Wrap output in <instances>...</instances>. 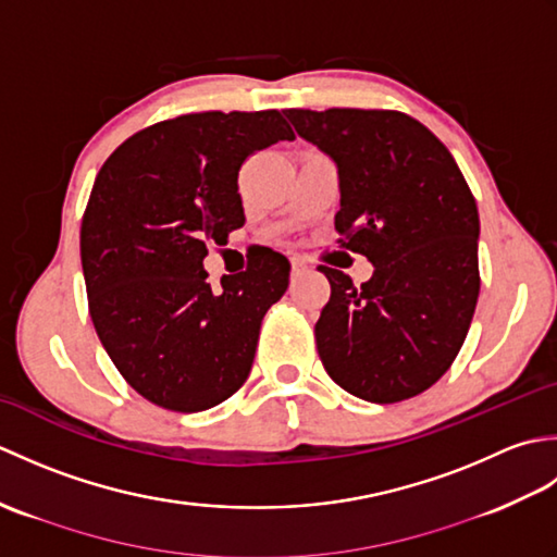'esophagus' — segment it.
Segmentation results:
<instances>
[{"label": "esophagus", "instance_id": "obj_1", "mask_svg": "<svg viewBox=\"0 0 557 557\" xmlns=\"http://www.w3.org/2000/svg\"><path fill=\"white\" fill-rule=\"evenodd\" d=\"M306 270V263L301 258H292V272L294 275H299V272H304Z\"/></svg>", "mask_w": 557, "mask_h": 557}]
</instances>
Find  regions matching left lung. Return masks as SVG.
<instances>
[{
	"instance_id": "left-lung-1",
	"label": "left lung",
	"mask_w": 557,
	"mask_h": 557,
	"mask_svg": "<svg viewBox=\"0 0 557 557\" xmlns=\"http://www.w3.org/2000/svg\"><path fill=\"white\" fill-rule=\"evenodd\" d=\"M337 164L342 246L373 263L354 287L321 265L330 301L315 323L327 375L375 405L429 389L465 345L479 299V210L455 158L393 110H285Z\"/></svg>"
}]
</instances>
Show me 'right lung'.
<instances>
[{"label":"right lung","instance_id":"1","mask_svg":"<svg viewBox=\"0 0 557 557\" xmlns=\"http://www.w3.org/2000/svg\"><path fill=\"white\" fill-rule=\"evenodd\" d=\"M294 134L277 110L200 112L134 134L98 172L81 224L92 325L138 395L203 411L251 373L263 315L289 285L265 248L239 275L208 285V242L244 224L239 170Z\"/></svg>","mask_w":557,"mask_h":557}]
</instances>
